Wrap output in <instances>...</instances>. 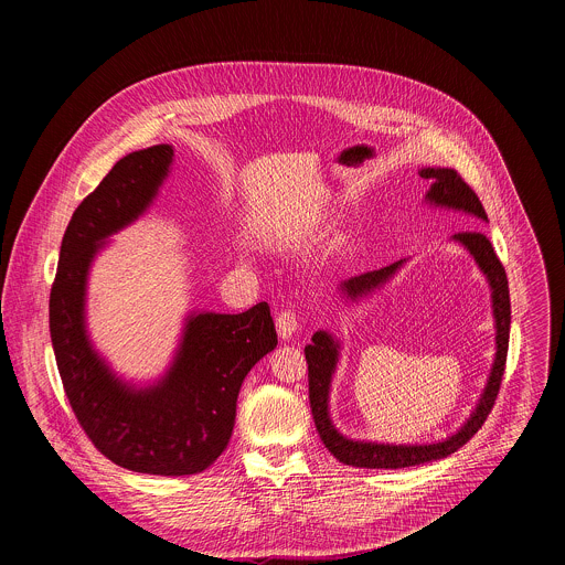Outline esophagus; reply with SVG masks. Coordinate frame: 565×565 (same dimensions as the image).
I'll return each mask as SVG.
<instances>
[{"mask_svg": "<svg viewBox=\"0 0 565 565\" xmlns=\"http://www.w3.org/2000/svg\"><path fill=\"white\" fill-rule=\"evenodd\" d=\"M276 330L280 339H291L300 330V318L291 309H285L276 316Z\"/></svg>", "mask_w": 565, "mask_h": 565, "instance_id": "1", "label": "esophagus"}]
</instances>
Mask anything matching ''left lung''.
<instances>
[{"label": "left lung", "mask_w": 565, "mask_h": 565, "mask_svg": "<svg viewBox=\"0 0 565 565\" xmlns=\"http://www.w3.org/2000/svg\"><path fill=\"white\" fill-rule=\"evenodd\" d=\"M422 178L430 180V189L426 193V200L437 204V206H448L457 209L463 213H470L479 217L481 222H487L483 204L475 189L457 173V169L448 167H426L419 171ZM455 242L466 245L479 267L483 269L489 287H491V302H493V318H495V361L487 381L481 403L477 404V411L470 415V419L461 426V430L439 444H428V446H392V444H372V441H352L343 435L337 433V428L330 422L328 415V390H330V379L337 365V343L332 337L323 330H318L311 339V343L305 348V356L309 363V401H311V413L316 419V428L322 437L323 446L330 450L334 459H339L345 466L354 468H370V470H398V468H411V466H422L428 461L444 459L452 452H457L463 444H468L479 428L483 426L487 415L491 413L502 374H504V363H507V350H509V328H511V300H509V282L504 267L500 258L495 256L493 247L489 239L484 237L481 231H463L452 235ZM403 265V260L392 263L387 267L365 271L361 276H354L345 282H341V291L348 298H359L370 294L372 289L381 287L387 282L396 269Z\"/></svg>", "instance_id": "obj_1"}]
</instances>
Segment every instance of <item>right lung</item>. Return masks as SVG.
<instances>
[{
    "label": "right lung",
    "instance_id": "obj_1",
    "mask_svg": "<svg viewBox=\"0 0 565 565\" xmlns=\"http://www.w3.org/2000/svg\"><path fill=\"white\" fill-rule=\"evenodd\" d=\"M171 146L132 152L74 211L50 294V334L61 381L82 430L113 463L159 477L198 475L231 441L245 374L278 343L267 302L239 316L189 318L178 356L159 385L132 390L95 354L84 330L86 274L102 242L154 200Z\"/></svg>",
    "mask_w": 565,
    "mask_h": 565
}]
</instances>
